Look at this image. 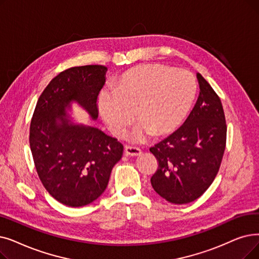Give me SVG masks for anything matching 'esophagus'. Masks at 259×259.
Listing matches in <instances>:
<instances>
[{"instance_id": "1", "label": "esophagus", "mask_w": 259, "mask_h": 259, "mask_svg": "<svg viewBox=\"0 0 259 259\" xmlns=\"http://www.w3.org/2000/svg\"><path fill=\"white\" fill-rule=\"evenodd\" d=\"M142 153L141 149L138 147H131V146H126L125 147V154L131 156H138Z\"/></svg>"}]
</instances>
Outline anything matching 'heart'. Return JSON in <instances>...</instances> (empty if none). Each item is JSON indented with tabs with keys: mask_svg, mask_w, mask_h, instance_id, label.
Segmentation results:
<instances>
[{
	"mask_svg": "<svg viewBox=\"0 0 259 259\" xmlns=\"http://www.w3.org/2000/svg\"><path fill=\"white\" fill-rule=\"evenodd\" d=\"M196 81L185 70L147 64L123 73L114 92H104L98 100L99 114L109 130L121 136L134 119L141 120L133 130V140L142 142L153 133L160 137L181 125L196 96Z\"/></svg>",
	"mask_w": 259,
	"mask_h": 259,
	"instance_id": "1",
	"label": "heart"
}]
</instances>
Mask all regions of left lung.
Wrapping results in <instances>:
<instances>
[{
  "label": "left lung",
  "instance_id": "8db88e82",
  "mask_svg": "<svg viewBox=\"0 0 259 259\" xmlns=\"http://www.w3.org/2000/svg\"><path fill=\"white\" fill-rule=\"evenodd\" d=\"M200 93L183 125L150 151L159 167L150 181L170 203L186 204L203 195L216 178L226 149L227 123L219 96L197 73Z\"/></svg>",
  "mask_w": 259,
  "mask_h": 259
}]
</instances>
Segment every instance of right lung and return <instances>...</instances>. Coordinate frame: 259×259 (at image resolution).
I'll return each instance as SVG.
<instances>
[{
  "label": "right lung",
  "instance_id": "add662e5",
  "mask_svg": "<svg viewBox=\"0 0 259 259\" xmlns=\"http://www.w3.org/2000/svg\"><path fill=\"white\" fill-rule=\"evenodd\" d=\"M104 65L75 66L53 78L40 95L30 121L29 145L43 186L60 203L84 206L107 188L123 146L94 126L69 118L76 103L98 117L97 97L106 82Z\"/></svg>",
  "mask_w": 259,
  "mask_h": 259
}]
</instances>
